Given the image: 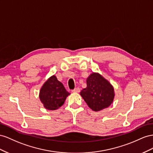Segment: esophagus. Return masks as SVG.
<instances>
[{"label":"esophagus","mask_w":153,"mask_h":153,"mask_svg":"<svg viewBox=\"0 0 153 153\" xmlns=\"http://www.w3.org/2000/svg\"><path fill=\"white\" fill-rule=\"evenodd\" d=\"M80 91V88H76L75 89H74L72 90V92H76V93H78Z\"/></svg>","instance_id":"34e87169"}]
</instances>
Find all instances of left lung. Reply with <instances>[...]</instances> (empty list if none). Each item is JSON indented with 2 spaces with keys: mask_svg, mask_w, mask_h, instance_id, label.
<instances>
[{
  "mask_svg": "<svg viewBox=\"0 0 153 153\" xmlns=\"http://www.w3.org/2000/svg\"><path fill=\"white\" fill-rule=\"evenodd\" d=\"M86 85L80 95L90 109L99 111L111 105L115 97L114 88L101 74L91 73L87 77Z\"/></svg>",
  "mask_w": 153,
  "mask_h": 153,
  "instance_id": "8db88e82",
  "label": "left lung"
}]
</instances>
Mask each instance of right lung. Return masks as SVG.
<instances>
[{
	"label": "right lung",
	"instance_id": "right-lung-1",
	"mask_svg": "<svg viewBox=\"0 0 153 153\" xmlns=\"http://www.w3.org/2000/svg\"><path fill=\"white\" fill-rule=\"evenodd\" d=\"M69 95L63 85L53 75L42 86L39 98L47 110H56L63 105Z\"/></svg>",
	"mask_w": 153,
	"mask_h": 153
}]
</instances>
